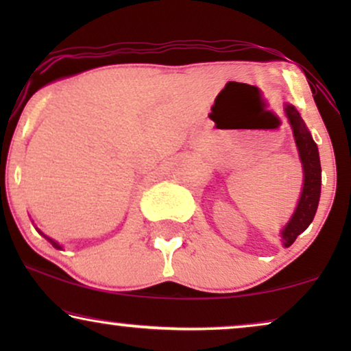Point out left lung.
Masks as SVG:
<instances>
[{
  "label": "left lung",
  "mask_w": 351,
  "mask_h": 351,
  "mask_svg": "<svg viewBox=\"0 0 351 351\" xmlns=\"http://www.w3.org/2000/svg\"><path fill=\"white\" fill-rule=\"evenodd\" d=\"M285 112L287 119H289L302 167H304V186H302L300 199L291 220L281 230L282 246L289 247L297 237L304 233L308 228V225L313 222L321 195V162L318 147H316L313 137L306 129L297 108L291 104H285Z\"/></svg>",
  "instance_id": "left-lung-1"
}]
</instances>
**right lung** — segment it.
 <instances>
[{"label":"right lung","instance_id":"add662e5","mask_svg":"<svg viewBox=\"0 0 351 351\" xmlns=\"http://www.w3.org/2000/svg\"><path fill=\"white\" fill-rule=\"evenodd\" d=\"M36 232H38V233H41V234H43V237H45V238L47 239V241H49V243L52 244V246H54L56 249H62V246H60V244H59V243H57V241H54V239H52V238H49V237H46V234H45V233H43L40 228H36Z\"/></svg>","mask_w":351,"mask_h":351}]
</instances>
